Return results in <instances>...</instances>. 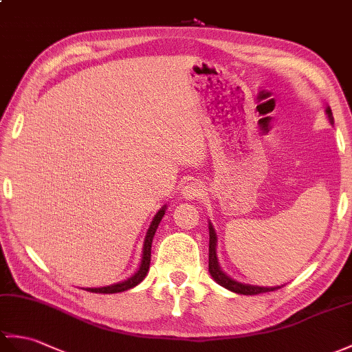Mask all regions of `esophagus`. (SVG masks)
<instances>
[{"instance_id":"obj_1","label":"esophagus","mask_w":352,"mask_h":352,"mask_svg":"<svg viewBox=\"0 0 352 352\" xmlns=\"http://www.w3.org/2000/svg\"><path fill=\"white\" fill-rule=\"evenodd\" d=\"M204 193V186L198 182H190L187 183L183 189H182V196L187 201L192 199H198L199 196Z\"/></svg>"}]
</instances>
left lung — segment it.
<instances>
[{"label":"left lung","instance_id":"8db88e82","mask_svg":"<svg viewBox=\"0 0 352 352\" xmlns=\"http://www.w3.org/2000/svg\"><path fill=\"white\" fill-rule=\"evenodd\" d=\"M327 113H329V118L333 122V113L331 109L327 108ZM216 232L213 230V226L210 225V250H208V270L210 274L213 279L222 285L223 288L230 289L235 294H243V296H256V294H263V292H270V291H276L282 287H274V288H264V287H255V285H246V283H240L231 277H228L222 270H220L217 264V256H216Z\"/></svg>","mask_w":352,"mask_h":352}]
</instances>
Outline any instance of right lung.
Returning <instances> with one entry per match:
<instances>
[{
    "instance_id": "right-lung-1",
    "label": "right lung",
    "mask_w": 352,
    "mask_h": 352,
    "mask_svg": "<svg viewBox=\"0 0 352 352\" xmlns=\"http://www.w3.org/2000/svg\"><path fill=\"white\" fill-rule=\"evenodd\" d=\"M165 214V207L162 210H159V213L154 216L153 222L148 228V232H146L145 236V241H144V255H142V261H141V267H139L138 272L130 277V279L124 280V282H120L116 285H109V287H103V288H85V291L89 292H96V294H116V292H122V291H127L130 288L136 287L138 283H141L144 280V277L148 273V268H150V261H151V243H153V236L156 234L157 226L160 223V220Z\"/></svg>"
}]
</instances>
